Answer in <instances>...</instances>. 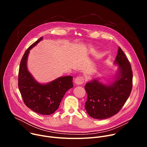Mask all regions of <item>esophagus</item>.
<instances>
[{
	"label": "esophagus",
	"instance_id": "34e87169",
	"mask_svg": "<svg viewBox=\"0 0 147 147\" xmlns=\"http://www.w3.org/2000/svg\"><path fill=\"white\" fill-rule=\"evenodd\" d=\"M84 82V78L82 77H77L74 80V82L77 85H81Z\"/></svg>",
	"mask_w": 147,
	"mask_h": 147
}]
</instances>
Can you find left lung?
Returning <instances> with one entry per match:
<instances>
[{"mask_svg":"<svg viewBox=\"0 0 147 147\" xmlns=\"http://www.w3.org/2000/svg\"><path fill=\"white\" fill-rule=\"evenodd\" d=\"M114 63L119 67L113 82L107 84L94 78L85 86L88 96L85 109L94 119H105L115 115L130 95L133 86L131 67L120 47Z\"/></svg>","mask_w":147,"mask_h":147,"instance_id":"obj_1","label":"left lung"}]
</instances>
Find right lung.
I'll use <instances>...</instances> for the list:
<instances>
[{
	"label": "right lung",
	"instance_id": "obj_1",
	"mask_svg": "<svg viewBox=\"0 0 147 147\" xmlns=\"http://www.w3.org/2000/svg\"><path fill=\"white\" fill-rule=\"evenodd\" d=\"M43 37L32 44L25 52L18 72V88L26 105L34 112L43 115L53 113L67 90L73 87V77H60L47 84L36 81L27 69L30 51L36 46Z\"/></svg>",
	"mask_w": 147,
	"mask_h": 147
}]
</instances>
